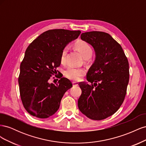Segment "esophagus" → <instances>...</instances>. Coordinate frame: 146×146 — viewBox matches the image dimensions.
Returning <instances> with one entry per match:
<instances>
[{"label":"esophagus","instance_id":"esophagus-1","mask_svg":"<svg viewBox=\"0 0 146 146\" xmlns=\"http://www.w3.org/2000/svg\"><path fill=\"white\" fill-rule=\"evenodd\" d=\"M72 85H73V86H77L78 83L76 82H72Z\"/></svg>","mask_w":146,"mask_h":146}]
</instances>
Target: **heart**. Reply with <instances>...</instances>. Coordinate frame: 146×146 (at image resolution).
Listing matches in <instances>:
<instances>
[{
	"mask_svg": "<svg viewBox=\"0 0 146 146\" xmlns=\"http://www.w3.org/2000/svg\"><path fill=\"white\" fill-rule=\"evenodd\" d=\"M75 46L77 48L78 52L80 53L84 58L88 59L90 58L92 54V48L87 42L84 41H78ZM69 48L68 46H66L63 48L61 52L60 56V61L62 64H64L66 61V56H67ZM85 73V70L83 68H76L74 66H70L66 69L64 75L66 77L73 80H80L81 77H82Z\"/></svg>",
	"mask_w": 146,
	"mask_h": 146,
	"instance_id": "1",
	"label": "heart"
}]
</instances>
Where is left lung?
<instances>
[{"mask_svg": "<svg viewBox=\"0 0 146 146\" xmlns=\"http://www.w3.org/2000/svg\"><path fill=\"white\" fill-rule=\"evenodd\" d=\"M80 38L93 47L96 59L86 76L91 84H78L82 94L78 107L88 118L102 120L115 113L124 100L129 61L121 46L107 33L92 31L82 33Z\"/></svg>", "mask_w": 146, "mask_h": 146, "instance_id": "1", "label": "left lung"}]
</instances>
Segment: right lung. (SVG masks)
Segmentation results:
<instances>
[{
  "label": "right lung",
  "instance_id": "right-lung-1",
  "mask_svg": "<svg viewBox=\"0 0 146 146\" xmlns=\"http://www.w3.org/2000/svg\"><path fill=\"white\" fill-rule=\"evenodd\" d=\"M80 33V30H47L26 49L18 82L22 102L32 116L41 119L52 116L59 109L65 92L72 87L71 82L63 76L55 84L50 83L48 80L57 72L63 48Z\"/></svg>",
  "mask_w": 146,
  "mask_h": 146
}]
</instances>
